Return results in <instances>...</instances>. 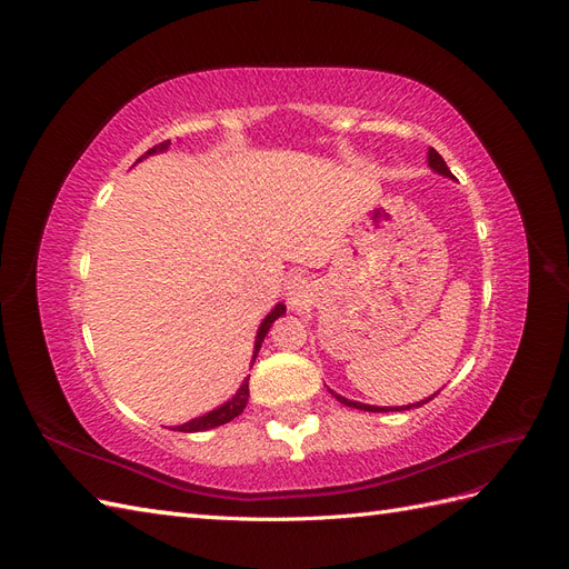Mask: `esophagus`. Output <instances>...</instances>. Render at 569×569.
Masks as SVG:
<instances>
[{
    "label": "esophagus",
    "mask_w": 569,
    "mask_h": 569,
    "mask_svg": "<svg viewBox=\"0 0 569 569\" xmlns=\"http://www.w3.org/2000/svg\"><path fill=\"white\" fill-rule=\"evenodd\" d=\"M284 291H287L289 306L303 308L306 303H311V299H313V295H316V284H313L311 280H308V278H301V274H297V278L287 280Z\"/></svg>",
    "instance_id": "obj_1"
}]
</instances>
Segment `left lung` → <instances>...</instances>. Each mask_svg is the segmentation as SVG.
I'll return each mask as SVG.
<instances>
[{
	"instance_id": "1",
	"label": "left lung",
	"mask_w": 569,
	"mask_h": 569,
	"mask_svg": "<svg viewBox=\"0 0 569 569\" xmlns=\"http://www.w3.org/2000/svg\"><path fill=\"white\" fill-rule=\"evenodd\" d=\"M427 163H429V168L435 170V173H439V176H443V178H453L451 176V170H449V166H446V161L439 157V151L437 149H429L427 151ZM330 393L335 396V399L339 401V403H343V406H349V408H358V410H368V412H389V410H410V408H420L422 403H427V401H432L435 399V393L429 396V399H425V401H418V403H410V406H396V408H380V406H368V403H360V401H351V399H347V396H339V393H335L332 389H330ZM439 393V391H437Z\"/></svg>"
}]
</instances>
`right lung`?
Wrapping results in <instances>:
<instances>
[{"mask_svg":"<svg viewBox=\"0 0 569 569\" xmlns=\"http://www.w3.org/2000/svg\"><path fill=\"white\" fill-rule=\"evenodd\" d=\"M168 147H170V140H168V142H161V144H157V147H151V149L144 153V157L137 159V163H140L142 159H147V157H153V153L168 151ZM284 313H287V306H284V303H278V306H274L272 311L263 318L261 327H258V332H256L251 366H253V360H256L258 351H261V343H263V339L268 337V330L272 327V322L278 320L280 316H284ZM247 401H249V377H247V380H244L242 385H239V389L232 393V399H228L226 403H220L218 408H213V410H209V412H203V416H199V418H194V420H189V422H184V425H178V427H173V429H176V432H203V429L220 427V425H226V422L234 420L237 416H242V410L247 408Z\"/></svg>","mask_w":569,"mask_h":569,"instance_id":"obj_1","label":"right lung"}]
</instances>
